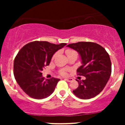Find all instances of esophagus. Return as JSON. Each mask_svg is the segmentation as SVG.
I'll list each match as a JSON object with an SVG mask.
<instances>
[{
    "label": "esophagus",
    "mask_w": 125,
    "mask_h": 125,
    "mask_svg": "<svg viewBox=\"0 0 125 125\" xmlns=\"http://www.w3.org/2000/svg\"><path fill=\"white\" fill-rule=\"evenodd\" d=\"M64 80L65 81H66L67 82H72L73 80V78H66V79H64Z\"/></svg>",
    "instance_id": "obj_1"
}]
</instances>
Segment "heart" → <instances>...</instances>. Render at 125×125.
Wrapping results in <instances>:
<instances>
[{"label":"heart","mask_w":125,"mask_h":125,"mask_svg":"<svg viewBox=\"0 0 125 125\" xmlns=\"http://www.w3.org/2000/svg\"><path fill=\"white\" fill-rule=\"evenodd\" d=\"M66 53L67 56H69L71 55V54H77L76 52L74 51V50L71 49H66ZM57 54H58V53H56L53 55V58H55V56L57 55ZM60 74L62 76H65L66 74V69H64L61 70V71H60Z\"/></svg>","instance_id":"obj_1"}]
</instances>
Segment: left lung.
I'll list each match as a JSON object with an SVG mask.
<instances>
[{
    "mask_svg": "<svg viewBox=\"0 0 125 125\" xmlns=\"http://www.w3.org/2000/svg\"><path fill=\"white\" fill-rule=\"evenodd\" d=\"M67 46L80 54L82 65L77 69V74L86 77L84 80L76 79L79 86L73 93L82 99L95 97L104 90L111 74L112 64L108 53L100 44L90 42H79Z\"/></svg>",
    "mask_w": 125,
    "mask_h": 125,
    "instance_id": "8db88e82",
    "label": "left lung"
}]
</instances>
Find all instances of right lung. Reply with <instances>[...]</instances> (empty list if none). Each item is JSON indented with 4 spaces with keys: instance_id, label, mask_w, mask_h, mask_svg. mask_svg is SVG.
<instances>
[{
    "instance_id": "1",
    "label": "right lung",
    "mask_w": 125,
    "mask_h": 125,
    "mask_svg": "<svg viewBox=\"0 0 125 125\" xmlns=\"http://www.w3.org/2000/svg\"><path fill=\"white\" fill-rule=\"evenodd\" d=\"M66 44L34 41L19 51L14 61L13 74L19 86L29 96L42 99L53 92L60 79H44L42 72L49 64L54 53Z\"/></svg>"
}]
</instances>
